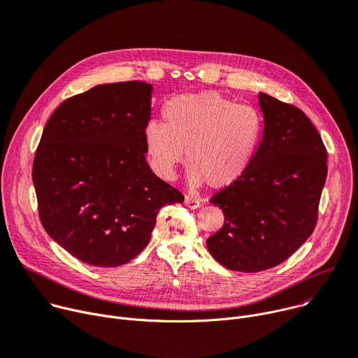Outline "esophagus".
<instances>
[{
    "label": "esophagus",
    "instance_id": "esophagus-1",
    "mask_svg": "<svg viewBox=\"0 0 358 358\" xmlns=\"http://www.w3.org/2000/svg\"><path fill=\"white\" fill-rule=\"evenodd\" d=\"M184 204L188 208H199L200 207V201L196 200V199H192V197H185L184 199Z\"/></svg>",
    "mask_w": 358,
    "mask_h": 358
}]
</instances>
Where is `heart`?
<instances>
[{"label":"heart","instance_id":"b5f03b06","mask_svg":"<svg viewBox=\"0 0 358 358\" xmlns=\"http://www.w3.org/2000/svg\"><path fill=\"white\" fill-rule=\"evenodd\" d=\"M162 117L164 124L152 119L142 131L151 169L171 180L185 151L192 187L234 185L249 171L264 135V117L256 108L216 92L178 94L164 105Z\"/></svg>","mask_w":358,"mask_h":358}]
</instances>
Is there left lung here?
<instances>
[{
    "instance_id": "left-lung-1",
    "label": "left lung",
    "mask_w": 358,
    "mask_h": 358,
    "mask_svg": "<svg viewBox=\"0 0 358 358\" xmlns=\"http://www.w3.org/2000/svg\"><path fill=\"white\" fill-rule=\"evenodd\" d=\"M264 135L249 171L211 203L223 227L207 239L210 255L237 272L287 260L313 234L327 178L321 135L298 108L259 92Z\"/></svg>"
}]
</instances>
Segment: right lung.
<instances>
[{
	"mask_svg": "<svg viewBox=\"0 0 358 358\" xmlns=\"http://www.w3.org/2000/svg\"><path fill=\"white\" fill-rule=\"evenodd\" d=\"M151 98L145 82L98 85L66 99L43 131L33 164L40 220L87 265L128 264L148 245L159 208L184 200L145 158Z\"/></svg>",
	"mask_w": 358,
	"mask_h": 358,
	"instance_id": "1",
	"label": "right lung"
}]
</instances>
